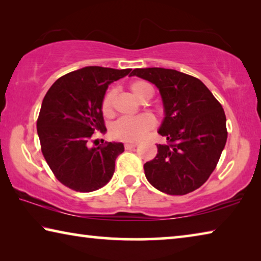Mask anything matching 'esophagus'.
<instances>
[{"instance_id":"obj_1","label":"esophagus","mask_w":261,"mask_h":261,"mask_svg":"<svg viewBox=\"0 0 261 261\" xmlns=\"http://www.w3.org/2000/svg\"><path fill=\"white\" fill-rule=\"evenodd\" d=\"M137 146L136 143H125L124 144V148L125 149H135Z\"/></svg>"}]
</instances>
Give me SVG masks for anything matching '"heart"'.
Masks as SVG:
<instances>
[{
  "label": "heart",
  "instance_id": "b5f03b06",
  "mask_svg": "<svg viewBox=\"0 0 261 261\" xmlns=\"http://www.w3.org/2000/svg\"><path fill=\"white\" fill-rule=\"evenodd\" d=\"M130 90L137 99L140 101L152 94V87L146 82H134L130 84ZM113 91H108L101 101V112L105 116L113 113ZM154 125V118L148 114H143L136 117H121L112 126V135L114 138L122 141H138L144 138L145 135Z\"/></svg>",
  "mask_w": 261,
  "mask_h": 261
}]
</instances>
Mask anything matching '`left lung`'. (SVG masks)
Masks as SVG:
<instances>
[{
  "label": "left lung",
  "mask_w": 261,
  "mask_h": 261,
  "mask_svg": "<svg viewBox=\"0 0 261 261\" xmlns=\"http://www.w3.org/2000/svg\"><path fill=\"white\" fill-rule=\"evenodd\" d=\"M130 76L153 83L166 112L159 135L167 144H156V156L144 165L147 180L174 196L200 188L213 173L227 141L222 106L201 81L176 70L135 69Z\"/></svg>",
  "instance_id": "1"
}]
</instances>
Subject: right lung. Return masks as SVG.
<instances>
[{
  "label": "right lung",
  "mask_w": 261,
  "mask_h": 261,
  "mask_svg": "<svg viewBox=\"0 0 261 261\" xmlns=\"http://www.w3.org/2000/svg\"><path fill=\"white\" fill-rule=\"evenodd\" d=\"M130 71L79 69L57 79L43 98L37 121L41 152L55 177L69 189L92 192L112 178L124 146L106 141L91 147L90 141L95 131H106L101 101L108 85Z\"/></svg>",
  "instance_id": "1"
}]
</instances>
